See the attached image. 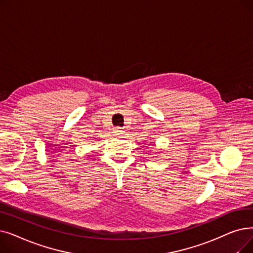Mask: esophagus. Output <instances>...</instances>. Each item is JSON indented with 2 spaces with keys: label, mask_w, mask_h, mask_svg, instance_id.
<instances>
[{
  "label": "esophagus",
  "mask_w": 253,
  "mask_h": 253,
  "mask_svg": "<svg viewBox=\"0 0 253 253\" xmlns=\"http://www.w3.org/2000/svg\"><path fill=\"white\" fill-rule=\"evenodd\" d=\"M114 133L116 134V135H119V134H122V130H121V128H116L115 130H114Z\"/></svg>",
  "instance_id": "1"
}]
</instances>
